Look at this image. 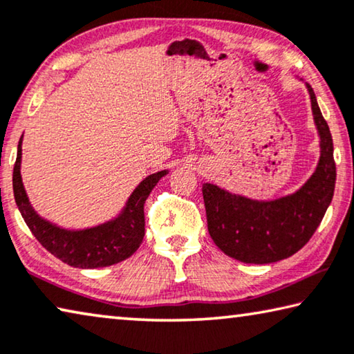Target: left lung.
Returning <instances> with one entry per match:
<instances>
[{"label":"left lung","instance_id":"obj_1","mask_svg":"<svg viewBox=\"0 0 354 354\" xmlns=\"http://www.w3.org/2000/svg\"><path fill=\"white\" fill-rule=\"evenodd\" d=\"M313 118L322 139L317 171L295 194L275 201H252L203 185L207 227L223 253L248 264H269L290 258L313 236L335 188L334 145L313 88L307 84Z\"/></svg>","mask_w":354,"mask_h":354}]
</instances>
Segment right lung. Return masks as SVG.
Returning <instances> with one entry per match:
<instances>
[{"label": "right lung", "mask_w": 354, "mask_h": 354, "mask_svg": "<svg viewBox=\"0 0 354 354\" xmlns=\"http://www.w3.org/2000/svg\"><path fill=\"white\" fill-rule=\"evenodd\" d=\"M21 139L17 149V160L14 165L12 187L14 198L21 216L28 225L37 242L50 252L53 257L73 268L95 269L106 268L124 261L139 248L145 234L144 204L151 189L165 177L167 171L151 174L139 183L129 196L122 215L106 225L90 227L84 231H66L52 223L42 220L30 205L20 176Z\"/></svg>", "instance_id": "right-lung-1"}]
</instances>
